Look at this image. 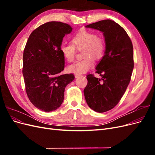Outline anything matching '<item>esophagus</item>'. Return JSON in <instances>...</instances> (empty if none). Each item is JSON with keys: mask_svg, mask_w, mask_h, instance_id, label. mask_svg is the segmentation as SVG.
I'll return each mask as SVG.
<instances>
[{"mask_svg": "<svg viewBox=\"0 0 155 155\" xmlns=\"http://www.w3.org/2000/svg\"><path fill=\"white\" fill-rule=\"evenodd\" d=\"M82 76L81 74H75V78H79V77H81Z\"/></svg>", "mask_w": 155, "mask_h": 155, "instance_id": "1", "label": "esophagus"}]
</instances>
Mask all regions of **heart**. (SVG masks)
Masks as SVG:
<instances>
[{"label": "heart", "mask_w": 155, "mask_h": 155, "mask_svg": "<svg viewBox=\"0 0 155 155\" xmlns=\"http://www.w3.org/2000/svg\"><path fill=\"white\" fill-rule=\"evenodd\" d=\"M72 44H63L61 52L68 62H72L76 57V48L81 51L83 59L71 65L68 70L76 74H83L91 69L94 64V59H101L105 54V41L104 37L94 31L81 30L72 39Z\"/></svg>", "instance_id": "obj_1"}]
</instances>
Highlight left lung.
Here are the masks:
<instances>
[{
	"instance_id": "left-lung-1",
	"label": "left lung",
	"mask_w": 155,
	"mask_h": 155,
	"mask_svg": "<svg viewBox=\"0 0 155 155\" xmlns=\"http://www.w3.org/2000/svg\"><path fill=\"white\" fill-rule=\"evenodd\" d=\"M103 32L105 55L96 67L101 78L88 74L84 89L87 104L97 112L109 110L118 104L127 88L134 68L133 46L125 30L110 19L87 25Z\"/></svg>"
}]
</instances>
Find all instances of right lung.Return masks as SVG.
I'll list each match as a JSON object with an SVG mask.
<instances>
[{
  "label": "right lung",
  "mask_w": 155,
  "mask_h": 155,
  "mask_svg": "<svg viewBox=\"0 0 155 155\" xmlns=\"http://www.w3.org/2000/svg\"><path fill=\"white\" fill-rule=\"evenodd\" d=\"M72 30L66 23L48 22L33 31L27 41L22 68L26 92L31 104L43 111L58 109L65 87L75 78L73 74H61L64 68L61 46Z\"/></svg>",
  "instance_id": "add662e5"
}]
</instances>
